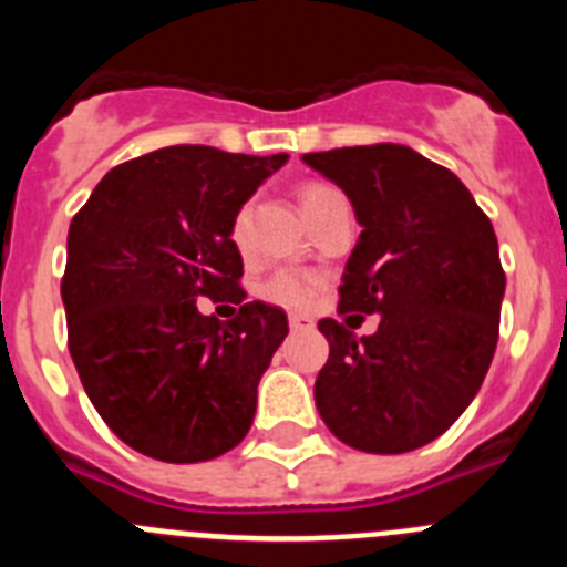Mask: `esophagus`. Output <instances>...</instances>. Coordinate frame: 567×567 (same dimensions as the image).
Instances as JSON below:
<instances>
[{"instance_id":"esophagus-1","label":"esophagus","mask_w":567,"mask_h":567,"mask_svg":"<svg viewBox=\"0 0 567 567\" xmlns=\"http://www.w3.org/2000/svg\"><path fill=\"white\" fill-rule=\"evenodd\" d=\"M315 323L307 318V315H289V329L292 332H303V329H312Z\"/></svg>"}]
</instances>
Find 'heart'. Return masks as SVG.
I'll return each instance as SVG.
<instances>
[{"instance_id":"b5f03b06","label":"heart","mask_w":567,"mask_h":567,"mask_svg":"<svg viewBox=\"0 0 567 567\" xmlns=\"http://www.w3.org/2000/svg\"><path fill=\"white\" fill-rule=\"evenodd\" d=\"M338 189L327 187V184H307V187L300 189V207L307 213V218H312L329 198H334ZM229 238H233L235 247L244 252L249 247V207L238 209L233 215V224H229ZM320 287H323V280L318 278L315 272H307V269H295V267H284L275 269L269 278H264L258 284V295L260 300H267L272 307L280 309H292V312H303L315 303L318 298Z\"/></svg>"}]
</instances>
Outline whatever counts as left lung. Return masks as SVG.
Here are the masks:
<instances>
[{
	"mask_svg": "<svg viewBox=\"0 0 567 567\" xmlns=\"http://www.w3.org/2000/svg\"><path fill=\"white\" fill-rule=\"evenodd\" d=\"M303 162L349 195L363 227L338 312L380 315L360 340L320 320L329 360L315 405L358 452H414L468 409L494 358L505 295L497 235L457 175L412 147H340Z\"/></svg>",
	"mask_w": 567,
	"mask_h": 567,
	"instance_id": "8db88e82",
	"label": "left lung"
}]
</instances>
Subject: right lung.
I'll return each instance as SVG.
<instances>
[{
  "mask_svg": "<svg viewBox=\"0 0 567 567\" xmlns=\"http://www.w3.org/2000/svg\"><path fill=\"white\" fill-rule=\"evenodd\" d=\"M289 155L204 144L110 169L73 215L62 300L68 349L110 432L162 463H204L247 437L287 312L240 289L233 215ZM235 299L218 321L195 299Z\"/></svg>",
  "mask_w": 567,
  "mask_h": 567,
  "instance_id": "obj_1",
  "label": "right lung"
}]
</instances>
